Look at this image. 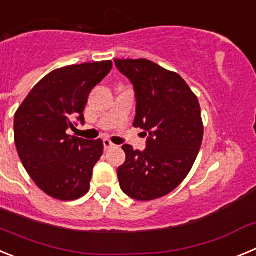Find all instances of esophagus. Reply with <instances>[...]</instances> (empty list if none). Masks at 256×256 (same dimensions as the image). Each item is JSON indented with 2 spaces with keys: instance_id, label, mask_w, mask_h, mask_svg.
Here are the masks:
<instances>
[{
  "instance_id": "esophagus-1",
  "label": "esophagus",
  "mask_w": 256,
  "mask_h": 256,
  "mask_svg": "<svg viewBox=\"0 0 256 256\" xmlns=\"http://www.w3.org/2000/svg\"><path fill=\"white\" fill-rule=\"evenodd\" d=\"M115 148V144H112L110 140L108 138L104 140V148H105V150H110V148Z\"/></svg>"
}]
</instances>
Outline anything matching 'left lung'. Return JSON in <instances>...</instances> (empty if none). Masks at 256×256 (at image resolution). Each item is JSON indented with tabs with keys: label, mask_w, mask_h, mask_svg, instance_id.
Here are the masks:
<instances>
[{
	"label": "left lung",
	"mask_w": 256,
	"mask_h": 256,
	"mask_svg": "<svg viewBox=\"0 0 256 256\" xmlns=\"http://www.w3.org/2000/svg\"><path fill=\"white\" fill-rule=\"evenodd\" d=\"M136 94L133 126L148 136L144 151L124 144L118 168L120 188L134 200L170 194L191 170L200 151L204 126L198 97L180 76L146 58H115Z\"/></svg>",
	"instance_id": "8db88e82"
}]
</instances>
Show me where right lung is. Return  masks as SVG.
<instances>
[{"label": "right lung", "instance_id": "obj_1", "mask_svg": "<svg viewBox=\"0 0 256 256\" xmlns=\"http://www.w3.org/2000/svg\"><path fill=\"white\" fill-rule=\"evenodd\" d=\"M112 62L97 61L56 69L33 87L15 112L14 138L22 165L44 194L72 201L90 190L104 152L102 140L78 138L66 130L84 123L88 96L110 73Z\"/></svg>", "mask_w": 256, "mask_h": 256}]
</instances>
